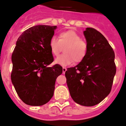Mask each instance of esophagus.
I'll use <instances>...</instances> for the list:
<instances>
[{
  "mask_svg": "<svg viewBox=\"0 0 126 126\" xmlns=\"http://www.w3.org/2000/svg\"><path fill=\"white\" fill-rule=\"evenodd\" d=\"M66 70H67L66 68L63 67V74H64L65 72H66Z\"/></svg>",
  "mask_w": 126,
  "mask_h": 126,
  "instance_id": "obj_1",
  "label": "esophagus"
}]
</instances>
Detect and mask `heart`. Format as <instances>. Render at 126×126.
<instances>
[{"instance_id":"obj_1","label":"heart","mask_w":126,"mask_h":126,"mask_svg":"<svg viewBox=\"0 0 126 126\" xmlns=\"http://www.w3.org/2000/svg\"><path fill=\"white\" fill-rule=\"evenodd\" d=\"M51 52L58 56L64 47V55L57 57L55 59L56 64L66 67L72 64L73 62L79 63L84 59L88 52V45L81 40V38L74 31L62 32L59 39L52 37L49 42Z\"/></svg>"}]
</instances>
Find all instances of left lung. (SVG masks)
Returning <instances> with one entry per match:
<instances>
[{"label": "left lung", "mask_w": 126, "mask_h": 126, "mask_svg": "<svg viewBox=\"0 0 126 126\" xmlns=\"http://www.w3.org/2000/svg\"><path fill=\"white\" fill-rule=\"evenodd\" d=\"M88 52L74 67L65 73L68 90L75 102L92 106L102 101L110 92L116 74L114 51L105 37L92 28L83 32Z\"/></svg>", "instance_id": "obj_1"}]
</instances>
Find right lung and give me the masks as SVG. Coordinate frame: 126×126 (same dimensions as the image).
<instances>
[{
	"label": "right lung",
	"instance_id": "obj_1",
	"mask_svg": "<svg viewBox=\"0 0 126 126\" xmlns=\"http://www.w3.org/2000/svg\"><path fill=\"white\" fill-rule=\"evenodd\" d=\"M57 26L38 25L24 31L12 56L11 79L21 99L31 106H42L53 95L57 77L63 72L53 62L49 47Z\"/></svg>",
	"mask_w": 126,
	"mask_h": 126
}]
</instances>
